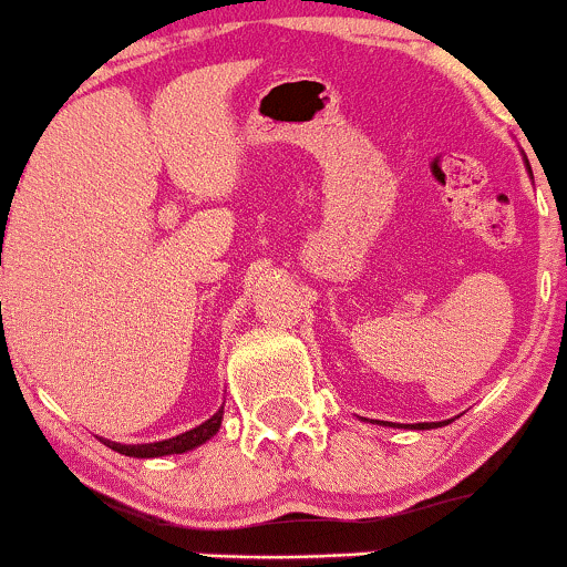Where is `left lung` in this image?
Wrapping results in <instances>:
<instances>
[{"label": "left lung", "mask_w": 567, "mask_h": 567, "mask_svg": "<svg viewBox=\"0 0 567 567\" xmlns=\"http://www.w3.org/2000/svg\"><path fill=\"white\" fill-rule=\"evenodd\" d=\"M527 169H529V164H527ZM379 424H383V427H394L392 422H379ZM443 424H452V419H446V422H419V424H405V427H411V430H437V427H443ZM400 427V424H398Z\"/></svg>", "instance_id": "obj_1"}]
</instances>
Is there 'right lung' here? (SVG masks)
<instances>
[{
    "mask_svg": "<svg viewBox=\"0 0 567 567\" xmlns=\"http://www.w3.org/2000/svg\"><path fill=\"white\" fill-rule=\"evenodd\" d=\"M221 419H224V405L213 413L208 422H203L199 427H194L188 432H181V435H175V437H167V441L115 443V441H107V437H100V441L105 443L107 449H113V452H118L124 456H137V460H154V456H167V454H186V452H192V449L208 443L210 437L221 430Z\"/></svg>",
    "mask_w": 567,
    "mask_h": 567,
    "instance_id": "1",
    "label": "right lung"
}]
</instances>
